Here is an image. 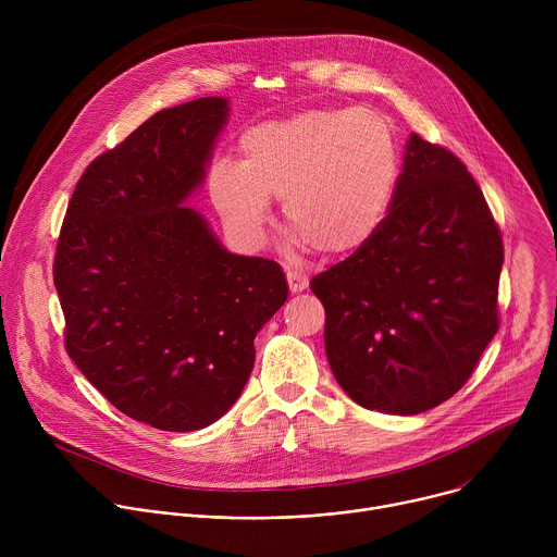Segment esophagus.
<instances>
[{
    "label": "esophagus",
    "mask_w": 557,
    "mask_h": 557,
    "mask_svg": "<svg viewBox=\"0 0 557 557\" xmlns=\"http://www.w3.org/2000/svg\"><path fill=\"white\" fill-rule=\"evenodd\" d=\"M286 280H288L290 293H301V290L308 288V277L301 275V273H297V271H288V273H286Z\"/></svg>",
    "instance_id": "esophagus-1"
}]
</instances>
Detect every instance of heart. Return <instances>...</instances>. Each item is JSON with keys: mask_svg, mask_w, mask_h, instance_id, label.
Wrapping results in <instances>:
<instances>
[{"mask_svg": "<svg viewBox=\"0 0 557 557\" xmlns=\"http://www.w3.org/2000/svg\"><path fill=\"white\" fill-rule=\"evenodd\" d=\"M240 165H213L209 194L247 243L262 240L269 200H282L297 245L355 253L383 222L399 181L392 125L368 108L306 110L253 125L240 138Z\"/></svg>", "mask_w": 557, "mask_h": 557, "instance_id": "heart-1", "label": "heart"}]
</instances>
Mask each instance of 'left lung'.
<instances>
[{"mask_svg":"<svg viewBox=\"0 0 557 557\" xmlns=\"http://www.w3.org/2000/svg\"><path fill=\"white\" fill-rule=\"evenodd\" d=\"M503 260L481 187L451 151L412 134L374 235L310 282L350 399L410 417L454 396L498 331Z\"/></svg>","mask_w":557,"mask_h":557,"instance_id":"8db88e82","label":"left lung"}]
</instances>
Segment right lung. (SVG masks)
<instances>
[{"label": "right lung", "mask_w": 557, "mask_h": 557, "mask_svg": "<svg viewBox=\"0 0 557 557\" xmlns=\"http://www.w3.org/2000/svg\"><path fill=\"white\" fill-rule=\"evenodd\" d=\"M228 110L222 97L161 110L101 153L57 245L67 355L116 410L165 432L226 414L251 376L256 335L288 297L277 262L226 251L185 205Z\"/></svg>", "instance_id": "right-lung-1"}]
</instances>
